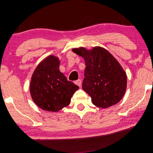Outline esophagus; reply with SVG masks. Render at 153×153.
<instances>
[{
    "label": "esophagus",
    "mask_w": 153,
    "mask_h": 153,
    "mask_svg": "<svg viewBox=\"0 0 153 153\" xmlns=\"http://www.w3.org/2000/svg\"><path fill=\"white\" fill-rule=\"evenodd\" d=\"M75 83L77 85H78L79 87H81L82 82H81V80H80V79H78V80H77L76 81H75Z\"/></svg>",
    "instance_id": "esophagus-1"
}]
</instances>
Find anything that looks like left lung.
Here are the masks:
<instances>
[{"label":"left lung","mask_w":153,"mask_h":153,"mask_svg":"<svg viewBox=\"0 0 153 153\" xmlns=\"http://www.w3.org/2000/svg\"><path fill=\"white\" fill-rule=\"evenodd\" d=\"M72 51L85 60L82 89L91 96L93 104L107 108L119 102L126 91L127 75L113 55L98 46L91 50L80 47Z\"/></svg>","instance_id":"8db88e82"}]
</instances>
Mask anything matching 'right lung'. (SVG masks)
Wrapping results in <instances>:
<instances>
[{"instance_id": "right-lung-1", "label": "right lung", "mask_w": 153, "mask_h": 153, "mask_svg": "<svg viewBox=\"0 0 153 153\" xmlns=\"http://www.w3.org/2000/svg\"><path fill=\"white\" fill-rule=\"evenodd\" d=\"M59 66V58L51 55L38 64L31 77V97L45 111L58 112L67 107L73 95L79 89L78 85L68 80Z\"/></svg>"}]
</instances>
